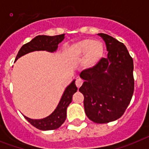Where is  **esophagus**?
<instances>
[{
    "label": "esophagus",
    "mask_w": 149,
    "mask_h": 149,
    "mask_svg": "<svg viewBox=\"0 0 149 149\" xmlns=\"http://www.w3.org/2000/svg\"><path fill=\"white\" fill-rule=\"evenodd\" d=\"M82 84H83V80L81 79H77L76 80V85L78 88L81 87V85H82Z\"/></svg>",
    "instance_id": "1"
}]
</instances>
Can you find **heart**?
Segmentation results:
<instances>
[{"mask_svg":"<svg viewBox=\"0 0 149 149\" xmlns=\"http://www.w3.org/2000/svg\"><path fill=\"white\" fill-rule=\"evenodd\" d=\"M104 47L101 42L94 39H85L76 42L71 48V55L74 58H82L85 55L82 64L85 68H91L101 60Z\"/></svg>","mask_w":149,"mask_h":149,"instance_id":"obj_1","label":"heart"}]
</instances>
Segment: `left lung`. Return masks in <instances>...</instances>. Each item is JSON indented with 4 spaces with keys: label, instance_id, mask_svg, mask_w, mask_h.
<instances>
[{
    "label": "left lung",
    "instance_id": "left-lung-1",
    "mask_svg": "<svg viewBox=\"0 0 149 149\" xmlns=\"http://www.w3.org/2000/svg\"><path fill=\"white\" fill-rule=\"evenodd\" d=\"M108 57L80 73L85 82L79 91L84 96V107L89 119L105 124L118 119L125 113L134 91V61L124 43L106 33Z\"/></svg>",
    "mask_w": 149,
    "mask_h": 149
}]
</instances>
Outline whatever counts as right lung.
Returning a JSON list of instances; mask_svg holds the SVG:
<instances>
[{"mask_svg": "<svg viewBox=\"0 0 149 149\" xmlns=\"http://www.w3.org/2000/svg\"><path fill=\"white\" fill-rule=\"evenodd\" d=\"M64 39V33L56 36L39 35L22 46L18 52L15 61L21 56L27 53L39 50H46L49 52H55L58 45ZM77 88L75 85V80L66 88L64 94L59 102L55 110L49 116L42 119L34 120L24 116V118L36 128L41 130H52L58 129L61 126L67 118V108L72 101V97L76 92Z\"/></svg>", "mask_w": 149, "mask_h": 149, "instance_id": "obj_1", "label": "right lung"}]
</instances>
